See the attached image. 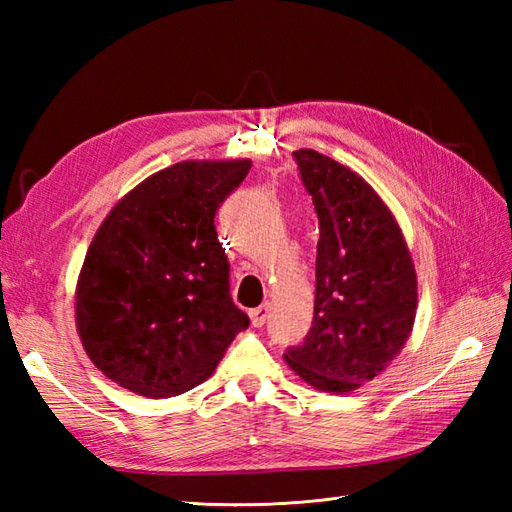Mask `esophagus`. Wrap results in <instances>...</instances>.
Masks as SVG:
<instances>
[{
  "instance_id": "esophagus-1",
  "label": "esophagus",
  "mask_w": 512,
  "mask_h": 512,
  "mask_svg": "<svg viewBox=\"0 0 512 512\" xmlns=\"http://www.w3.org/2000/svg\"><path fill=\"white\" fill-rule=\"evenodd\" d=\"M268 312H270L268 303H262V306H259V308L250 310V321H253L255 328H262V325H264L266 319H268Z\"/></svg>"
}]
</instances>
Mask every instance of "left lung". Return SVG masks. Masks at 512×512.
<instances>
[{
    "label": "left lung",
    "mask_w": 512,
    "mask_h": 512,
    "mask_svg": "<svg viewBox=\"0 0 512 512\" xmlns=\"http://www.w3.org/2000/svg\"><path fill=\"white\" fill-rule=\"evenodd\" d=\"M319 217L312 328L284 358L321 391L372 380L407 343L418 281L394 215L369 184L314 149L292 151Z\"/></svg>",
    "instance_id": "1"
}]
</instances>
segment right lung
<instances>
[{
	"label": "right lung",
	"instance_id": "1",
	"mask_svg": "<svg viewBox=\"0 0 512 512\" xmlns=\"http://www.w3.org/2000/svg\"><path fill=\"white\" fill-rule=\"evenodd\" d=\"M250 160H187L140 182L105 217L76 286V330L90 361L147 398L200 385L248 314L231 299L215 213Z\"/></svg>",
	"mask_w": 512,
	"mask_h": 512
}]
</instances>
